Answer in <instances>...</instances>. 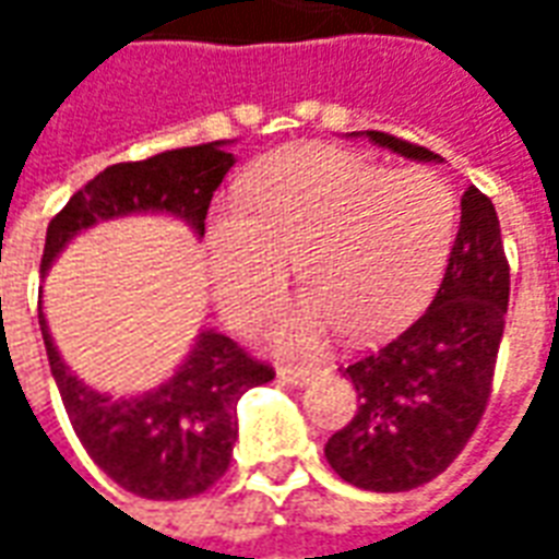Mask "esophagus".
Segmentation results:
<instances>
[{
  "label": "esophagus",
  "mask_w": 559,
  "mask_h": 559,
  "mask_svg": "<svg viewBox=\"0 0 559 559\" xmlns=\"http://www.w3.org/2000/svg\"><path fill=\"white\" fill-rule=\"evenodd\" d=\"M314 374L317 368H311V365H278V377L290 386H305Z\"/></svg>",
  "instance_id": "esophagus-1"
}]
</instances>
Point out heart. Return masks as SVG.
I'll use <instances>...</instances> for the list:
<instances>
[{
    "label": "heart",
    "instance_id": "heart-1",
    "mask_svg": "<svg viewBox=\"0 0 559 559\" xmlns=\"http://www.w3.org/2000/svg\"><path fill=\"white\" fill-rule=\"evenodd\" d=\"M209 218V269L221 311L251 326L278 299L293 263L311 302L284 323L287 347H311L338 323L374 341L428 299L455 239L457 197L428 167L392 170L341 152L299 146L269 158Z\"/></svg>",
    "mask_w": 559,
    "mask_h": 559
}]
</instances>
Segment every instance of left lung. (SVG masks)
<instances>
[{
    "mask_svg": "<svg viewBox=\"0 0 559 559\" xmlns=\"http://www.w3.org/2000/svg\"><path fill=\"white\" fill-rule=\"evenodd\" d=\"M368 140L404 158L431 148L386 131ZM509 308V260L491 197L469 185L433 302L399 338L341 368L356 386L353 419L329 437L326 461L365 491H411L437 479L488 407Z\"/></svg>",
    "mask_w": 559,
    "mask_h": 559,
    "instance_id": "left-lung-1",
    "label": "left lung"
}]
</instances>
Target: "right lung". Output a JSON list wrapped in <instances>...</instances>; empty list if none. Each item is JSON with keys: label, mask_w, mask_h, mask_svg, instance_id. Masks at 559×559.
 I'll return each mask as SVG.
<instances>
[{"label": "right lung", "mask_w": 559, "mask_h": 559, "mask_svg": "<svg viewBox=\"0 0 559 559\" xmlns=\"http://www.w3.org/2000/svg\"><path fill=\"white\" fill-rule=\"evenodd\" d=\"M233 167L221 143L167 148L152 158L122 160L102 170L47 224L41 272L95 221L128 212H173L200 236L212 194ZM44 347L71 428L110 479L146 500H188L227 473L239 437L236 401L269 383L275 371L239 341L203 332L185 365L158 392L110 399L83 386L59 359L38 308Z\"/></svg>", "instance_id": "obj_1"}]
</instances>
